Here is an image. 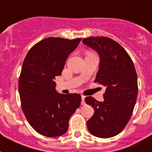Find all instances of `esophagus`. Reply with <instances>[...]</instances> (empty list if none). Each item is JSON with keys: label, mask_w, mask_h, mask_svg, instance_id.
Returning a JSON list of instances; mask_svg holds the SVG:
<instances>
[{"label": "esophagus", "mask_w": 152, "mask_h": 152, "mask_svg": "<svg viewBox=\"0 0 152 152\" xmlns=\"http://www.w3.org/2000/svg\"><path fill=\"white\" fill-rule=\"evenodd\" d=\"M81 104L84 105L85 104V96L82 95L81 96Z\"/></svg>", "instance_id": "obj_1"}]
</instances>
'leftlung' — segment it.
Segmentation results:
<instances>
[{
  "instance_id": "left-lung-1",
  "label": "left lung",
  "mask_w": 152,
  "mask_h": 152,
  "mask_svg": "<svg viewBox=\"0 0 152 152\" xmlns=\"http://www.w3.org/2000/svg\"><path fill=\"white\" fill-rule=\"evenodd\" d=\"M83 43L99 55V69L94 82L106 87L104 102L85 97L86 103L94 109L87 122V129L97 137H112L125 128L134 111L138 91L136 69L124 48L110 38H85Z\"/></svg>"
}]
</instances>
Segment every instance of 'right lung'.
I'll list each match as a JSON object with an SVG mask.
<instances>
[{
	"label": "right lung",
	"mask_w": 152,
	"mask_h": 152,
	"mask_svg": "<svg viewBox=\"0 0 152 152\" xmlns=\"http://www.w3.org/2000/svg\"><path fill=\"white\" fill-rule=\"evenodd\" d=\"M81 39L48 37L27 53L18 80L23 113L32 127L49 137L68 130L69 120L81 102L79 94L57 93L54 80L61 76L66 59Z\"/></svg>",
	"instance_id": "obj_1"
}]
</instances>
